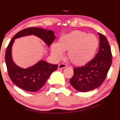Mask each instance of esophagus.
<instances>
[{
	"instance_id": "34e87169",
	"label": "esophagus",
	"mask_w": 120,
	"mask_h": 120,
	"mask_svg": "<svg viewBox=\"0 0 120 120\" xmlns=\"http://www.w3.org/2000/svg\"><path fill=\"white\" fill-rule=\"evenodd\" d=\"M67 67V65L65 64L64 63H60V64H59L58 66V68L59 69H63V68H64Z\"/></svg>"
}]
</instances>
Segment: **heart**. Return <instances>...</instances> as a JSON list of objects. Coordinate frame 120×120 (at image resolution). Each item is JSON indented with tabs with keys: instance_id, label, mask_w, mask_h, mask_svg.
Instances as JSON below:
<instances>
[{
	"instance_id": "b5f03b06",
	"label": "heart",
	"mask_w": 120,
	"mask_h": 120,
	"mask_svg": "<svg viewBox=\"0 0 120 120\" xmlns=\"http://www.w3.org/2000/svg\"><path fill=\"white\" fill-rule=\"evenodd\" d=\"M99 44V39L95 35L73 31L61 36L57 44L52 45L51 50L59 59L63 56V51H67V57L71 63L76 66H83L94 57Z\"/></svg>"
}]
</instances>
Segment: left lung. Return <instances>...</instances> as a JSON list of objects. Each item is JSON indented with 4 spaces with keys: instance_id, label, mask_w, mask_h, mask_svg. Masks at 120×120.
Segmentation results:
<instances>
[{
    "instance_id": "8db88e82",
    "label": "left lung",
    "mask_w": 120,
    "mask_h": 120,
    "mask_svg": "<svg viewBox=\"0 0 120 120\" xmlns=\"http://www.w3.org/2000/svg\"><path fill=\"white\" fill-rule=\"evenodd\" d=\"M99 49L95 58L81 67L74 68L70 79L71 85L80 92H88L98 88L103 82L112 63L109 43L105 36L99 33Z\"/></svg>"
}]
</instances>
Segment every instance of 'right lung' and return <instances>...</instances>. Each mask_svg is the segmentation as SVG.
I'll return each instance as SVG.
<instances>
[{"mask_svg": "<svg viewBox=\"0 0 120 120\" xmlns=\"http://www.w3.org/2000/svg\"><path fill=\"white\" fill-rule=\"evenodd\" d=\"M30 35L37 36L42 39L48 46L56 38L52 30L36 27H30L21 30L13 37L7 47L5 62L9 77L15 85L24 90L36 92L44 85L50 74L57 69L58 66L41 60L34 66L24 69L14 63L11 57V47L14 39Z\"/></svg>", "mask_w": 120, "mask_h": 120, "instance_id": "1", "label": "right lung"}]
</instances>
